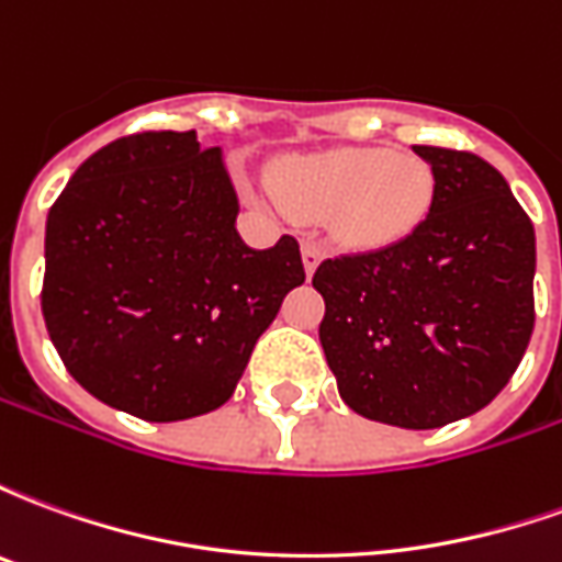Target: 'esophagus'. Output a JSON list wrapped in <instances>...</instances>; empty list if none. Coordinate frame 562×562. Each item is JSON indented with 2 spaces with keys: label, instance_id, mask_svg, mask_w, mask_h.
I'll use <instances>...</instances> for the list:
<instances>
[{
  "label": "esophagus",
  "instance_id": "1",
  "mask_svg": "<svg viewBox=\"0 0 562 562\" xmlns=\"http://www.w3.org/2000/svg\"><path fill=\"white\" fill-rule=\"evenodd\" d=\"M301 256H304V270H306V277H313L318 268V261L325 258V249L318 244H313V240H306L304 246H301Z\"/></svg>",
  "mask_w": 562,
  "mask_h": 562
}]
</instances>
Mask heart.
<instances>
[{
	"instance_id": "1",
	"label": "heart",
	"mask_w": 562,
	"mask_h": 562,
	"mask_svg": "<svg viewBox=\"0 0 562 562\" xmlns=\"http://www.w3.org/2000/svg\"><path fill=\"white\" fill-rule=\"evenodd\" d=\"M277 195L301 220H330L349 249H385L413 237L430 213L434 168L389 147L310 153L282 161Z\"/></svg>"
}]
</instances>
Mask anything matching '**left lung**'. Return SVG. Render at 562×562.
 Segmentation results:
<instances>
[{"instance_id":"left-lung-1","label":"left lung","mask_w":562,"mask_h":562,"mask_svg":"<svg viewBox=\"0 0 562 562\" xmlns=\"http://www.w3.org/2000/svg\"><path fill=\"white\" fill-rule=\"evenodd\" d=\"M436 177L422 228L328 258L318 340L340 397L370 422L434 430L506 389L530 342L536 234L506 177L472 153L413 147Z\"/></svg>"}]
</instances>
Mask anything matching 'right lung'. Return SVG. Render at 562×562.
<instances>
[{"label": "right lung", "mask_w": 562, "mask_h": 562, "mask_svg": "<svg viewBox=\"0 0 562 562\" xmlns=\"http://www.w3.org/2000/svg\"><path fill=\"white\" fill-rule=\"evenodd\" d=\"M220 147L195 132L108 144L47 213L42 313L71 376L144 422L213 413L244 376L282 297L306 280L301 246L252 249Z\"/></svg>", "instance_id": "right-lung-1"}]
</instances>
